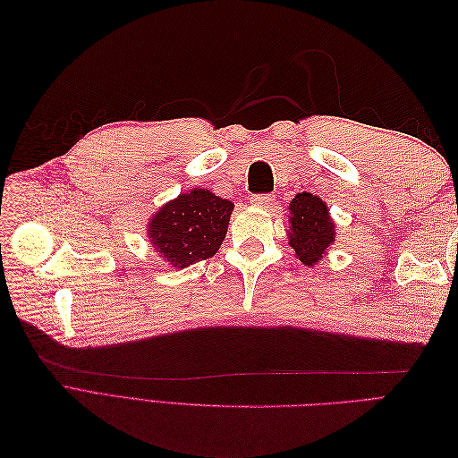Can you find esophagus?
Instances as JSON below:
<instances>
[{"label":"esophagus","mask_w":458,"mask_h":458,"mask_svg":"<svg viewBox=\"0 0 458 458\" xmlns=\"http://www.w3.org/2000/svg\"><path fill=\"white\" fill-rule=\"evenodd\" d=\"M250 202L259 208H269L275 202V195H254L250 199Z\"/></svg>","instance_id":"1"}]
</instances>
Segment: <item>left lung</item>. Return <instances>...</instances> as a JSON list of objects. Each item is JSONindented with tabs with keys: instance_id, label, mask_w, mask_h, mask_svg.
I'll return each instance as SVG.
<instances>
[{
	"instance_id": "obj_1",
	"label": "left lung",
	"mask_w": 458,
	"mask_h": 458,
	"mask_svg": "<svg viewBox=\"0 0 458 458\" xmlns=\"http://www.w3.org/2000/svg\"><path fill=\"white\" fill-rule=\"evenodd\" d=\"M290 246L296 250V256L306 266H313L323 252L335 241V224L328 217L325 202L310 195L300 192L290 202Z\"/></svg>"
}]
</instances>
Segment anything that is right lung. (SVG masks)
I'll return each instance as SVG.
<instances>
[{"label":"right lung","mask_w":458,"mask_h":458,"mask_svg":"<svg viewBox=\"0 0 458 458\" xmlns=\"http://www.w3.org/2000/svg\"><path fill=\"white\" fill-rule=\"evenodd\" d=\"M231 212L233 204L210 191H189L155 216L148 224V237L170 266L189 267L219 250Z\"/></svg>","instance_id":"1"}]
</instances>
